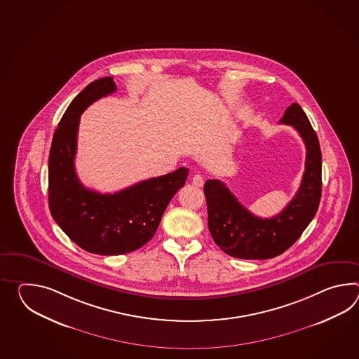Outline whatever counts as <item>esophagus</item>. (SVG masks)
Segmentation results:
<instances>
[{"label":"esophagus","mask_w":359,"mask_h":359,"mask_svg":"<svg viewBox=\"0 0 359 359\" xmlns=\"http://www.w3.org/2000/svg\"><path fill=\"white\" fill-rule=\"evenodd\" d=\"M191 183L193 185H196V187H202L203 183H205V180H203V176L201 175V174H196V175L191 177Z\"/></svg>","instance_id":"esophagus-1"}]
</instances>
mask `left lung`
Here are the masks:
<instances>
[{"mask_svg":"<svg viewBox=\"0 0 359 359\" xmlns=\"http://www.w3.org/2000/svg\"><path fill=\"white\" fill-rule=\"evenodd\" d=\"M279 123L300 134L306 148L305 171L295 197L278 215L262 219L243 208L220 180H208L203 191L208 202V231L225 254L248 260H265L291 248L318 210L322 191V153L318 137L303 108H287Z\"/></svg>","mask_w":359,"mask_h":359,"instance_id":"left-lung-1","label":"left lung"}]
</instances>
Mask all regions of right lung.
<instances>
[{
    "instance_id": "right-lung-1",
    "label": "right lung",
    "mask_w": 359,
    "mask_h": 359,
    "mask_svg": "<svg viewBox=\"0 0 359 359\" xmlns=\"http://www.w3.org/2000/svg\"><path fill=\"white\" fill-rule=\"evenodd\" d=\"M116 90L111 77L83 88L59 122L48 156L51 216L76 245L97 255H122L143 248L153 238L168 202L188 176V168H180L113 194H102L81 184L74 170L80 116L90 104Z\"/></svg>"
}]
</instances>
